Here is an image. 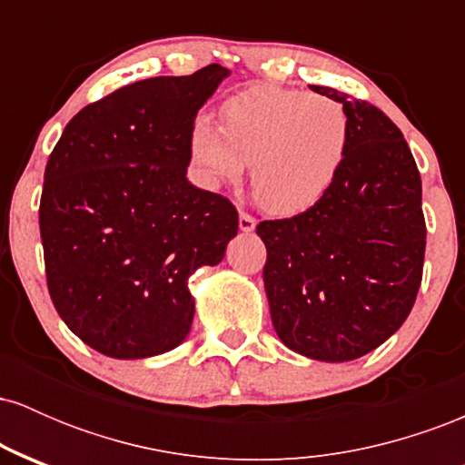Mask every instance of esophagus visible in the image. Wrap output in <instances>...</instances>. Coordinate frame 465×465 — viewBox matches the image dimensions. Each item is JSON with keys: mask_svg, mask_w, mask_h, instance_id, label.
I'll use <instances>...</instances> for the list:
<instances>
[{"mask_svg": "<svg viewBox=\"0 0 465 465\" xmlns=\"http://www.w3.org/2000/svg\"><path fill=\"white\" fill-rule=\"evenodd\" d=\"M238 225H240V232L249 233V232H253L255 225H258V221H255V218L251 216V214H247V212H240Z\"/></svg>", "mask_w": 465, "mask_h": 465, "instance_id": "34e87169", "label": "esophagus"}]
</instances>
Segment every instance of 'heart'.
Masks as SVG:
<instances>
[{
    "mask_svg": "<svg viewBox=\"0 0 465 465\" xmlns=\"http://www.w3.org/2000/svg\"><path fill=\"white\" fill-rule=\"evenodd\" d=\"M351 122L341 103L303 89L255 84L223 104V126L194 117L190 162L205 188H221L244 174L271 212L311 210L332 190L348 162Z\"/></svg>",
    "mask_w": 465,
    "mask_h": 465,
    "instance_id": "b5f03b06",
    "label": "heart"
}]
</instances>
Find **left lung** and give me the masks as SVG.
I'll list each match as a JSON object with an SVG mask.
<instances>
[{
  "instance_id": "8db88e82",
  "label": "left lung",
  "mask_w": 465,
  "mask_h": 465,
  "mask_svg": "<svg viewBox=\"0 0 465 465\" xmlns=\"http://www.w3.org/2000/svg\"><path fill=\"white\" fill-rule=\"evenodd\" d=\"M345 106L348 162L311 210L262 221L264 288L282 343L314 361L365 356L409 317L421 284V179L402 133L378 106L311 84Z\"/></svg>"
}]
</instances>
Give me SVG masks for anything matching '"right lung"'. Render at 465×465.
<instances>
[{
  "label": "right lung",
  "instance_id": "1",
  "mask_svg": "<svg viewBox=\"0 0 465 465\" xmlns=\"http://www.w3.org/2000/svg\"><path fill=\"white\" fill-rule=\"evenodd\" d=\"M229 69L137 80L69 120L45 165L47 291L67 328L111 359L183 343L188 277L225 258L238 212L185 173L190 129Z\"/></svg>",
  "mask_w": 465,
  "mask_h": 465
}]
</instances>
